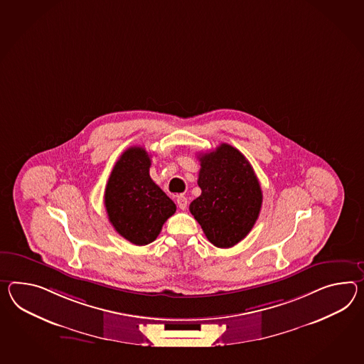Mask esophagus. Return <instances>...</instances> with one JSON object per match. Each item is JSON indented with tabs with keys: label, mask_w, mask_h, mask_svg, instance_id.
Masks as SVG:
<instances>
[{
	"label": "esophagus",
	"mask_w": 364,
	"mask_h": 364,
	"mask_svg": "<svg viewBox=\"0 0 364 364\" xmlns=\"http://www.w3.org/2000/svg\"><path fill=\"white\" fill-rule=\"evenodd\" d=\"M176 203H178V206L181 209V210H186V205H188V200H186V197L184 196H178L176 197Z\"/></svg>",
	"instance_id": "1"
}]
</instances>
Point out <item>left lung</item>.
<instances>
[{"label":"left lung","instance_id":"1","mask_svg":"<svg viewBox=\"0 0 364 364\" xmlns=\"http://www.w3.org/2000/svg\"><path fill=\"white\" fill-rule=\"evenodd\" d=\"M197 158L201 195L189 210L215 247H232L251 231L260 213L259 180L245 155L228 143Z\"/></svg>","mask_w":364,"mask_h":364}]
</instances>
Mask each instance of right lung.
I'll list each match as a JSON object with an SVG mask.
<instances>
[{"mask_svg":"<svg viewBox=\"0 0 364 364\" xmlns=\"http://www.w3.org/2000/svg\"><path fill=\"white\" fill-rule=\"evenodd\" d=\"M151 156L143 147L124 151L107 180L109 221L124 240L144 246L156 240L176 205L150 178Z\"/></svg>","mask_w":364,"mask_h":364,"instance_id":"obj_1","label":"right lung"}]
</instances>
